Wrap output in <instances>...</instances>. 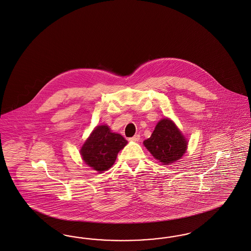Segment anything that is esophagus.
<instances>
[{"label": "esophagus", "mask_w": 251, "mask_h": 251, "mask_svg": "<svg viewBox=\"0 0 251 251\" xmlns=\"http://www.w3.org/2000/svg\"><path fill=\"white\" fill-rule=\"evenodd\" d=\"M129 140L132 141V142H138L139 140H140V135L139 134H135L133 137H131Z\"/></svg>", "instance_id": "obj_1"}]
</instances>
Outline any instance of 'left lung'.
<instances>
[{"label": "left lung", "instance_id": "8db88e82", "mask_svg": "<svg viewBox=\"0 0 251 251\" xmlns=\"http://www.w3.org/2000/svg\"><path fill=\"white\" fill-rule=\"evenodd\" d=\"M187 141L181 130L170 119H162L156 124L150 138L144 141V146L156 159L163 165L179 160L187 149Z\"/></svg>", "mask_w": 251, "mask_h": 251}]
</instances>
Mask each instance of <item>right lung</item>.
Instances as JSON below:
<instances>
[{"label": "right lung", "instance_id": "add662e5", "mask_svg": "<svg viewBox=\"0 0 251 251\" xmlns=\"http://www.w3.org/2000/svg\"><path fill=\"white\" fill-rule=\"evenodd\" d=\"M124 137L112 132L107 125L96 126L80 149L85 164L98 173L111 168L118 153L127 145Z\"/></svg>", "mask_w": 251, "mask_h": 251}]
</instances>
